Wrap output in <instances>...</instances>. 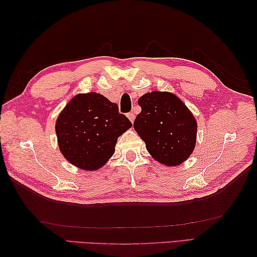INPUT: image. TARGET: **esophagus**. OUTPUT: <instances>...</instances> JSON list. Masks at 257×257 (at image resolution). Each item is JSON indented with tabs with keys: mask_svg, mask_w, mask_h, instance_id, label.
Listing matches in <instances>:
<instances>
[{
	"mask_svg": "<svg viewBox=\"0 0 257 257\" xmlns=\"http://www.w3.org/2000/svg\"><path fill=\"white\" fill-rule=\"evenodd\" d=\"M127 117L129 118V120L132 122H134L135 121V118H136V116H135V113H133V112H129V113H127Z\"/></svg>",
	"mask_w": 257,
	"mask_h": 257,
	"instance_id": "1",
	"label": "esophagus"
}]
</instances>
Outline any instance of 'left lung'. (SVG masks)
<instances>
[{"label":"left lung","instance_id":"1","mask_svg":"<svg viewBox=\"0 0 257 257\" xmlns=\"http://www.w3.org/2000/svg\"><path fill=\"white\" fill-rule=\"evenodd\" d=\"M140 113L134 128L156 161L167 167L181 165L192 155L198 123L185 103L172 92L151 91L138 99Z\"/></svg>","mask_w":257,"mask_h":257}]
</instances>
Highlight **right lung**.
Listing matches in <instances>:
<instances>
[{"label":"right lung","mask_w":257,"mask_h":257,"mask_svg":"<svg viewBox=\"0 0 257 257\" xmlns=\"http://www.w3.org/2000/svg\"><path fill=\"white\" fill-rule=\"evenodd\" d=\"M133 123L118 105L97 92L78 94L58 114L55 132L59 150L75 167L95 171L114 154L117 139Z\"/></svg>","instance_id":"add662e5"}]
</instances>
